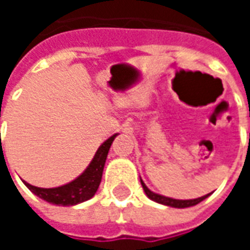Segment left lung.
I'll return each instance as SVG.
<instances>
[{
    "label": "left lung",
    "mask_w": 250,
    "mask_h": 250,
    "mask_svg": "<svg viewBox=\"0 0 250 250\" xmlns=\"http://www.w3.org/2000/svg\"><path fill=\"white\" fill-rule=\"evenodd\" d=\"M141 184L142 188L145 190V193L148 198L154 201V202H158L161 205H166V206H171V208H177V209H185V208H190V206H194V205L199 204L202 202L205 198H208L210 194H206L204 197H199V198H194V199H175V198H170V197H165V195H161V194L154 193L151 191L150 188H147L146 184L142 181L141 178Z\"/></svg>",
    "instance_id": "left-lung-1"
}]
</instances>
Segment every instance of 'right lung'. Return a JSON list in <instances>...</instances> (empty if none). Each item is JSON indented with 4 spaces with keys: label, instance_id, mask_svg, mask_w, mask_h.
<instances>
[{
    "label": "right lung",
    "instance_id": "right-lung-1",
    "mask_svg": "<svg viewBox=\"0 0 250 250\" xmlns=\"http://www.w3.org/2000/svg\"><path fill=\"white\" fill-rule=\"evenodd\" d=\"M118 135L119 134H114L112 136H109L107 141H104L98 148V151L95 152L92 161L88 165L87 168L69 184L62 185L59 188H44L33 186L25 181L22 182L39 198L44 199L49 204L57 205V206H73V205L88 201L98 191L99 185L102 182L103 168L107 155H108L109 147Z\"/></svg>",
    "mask_w": 250,
    "mask_h": 250
}]
</instances>
